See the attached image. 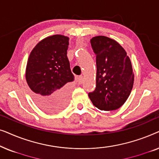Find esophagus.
I'll return each instance as SVG.
<instances>
[{
	"instance_id": "1",
	"label": "esophagus",
	"mask_w": 159,
	"mask_h": 159,
	"mask_svg": "<svg viewBox=\"0 0 159 159\" xmlns=\"http://www.w3.org/2000/svg\"><path fill=\"white\" fill-rule=\"evenodd\" d=\"M82 81H83V77L82 76H79V77H77V82L78 83L80 84H81L82 83Z\"/></svg>"
}]
</instances>
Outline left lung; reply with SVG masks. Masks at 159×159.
<instances>
[{"instance_id": "1", "label": "left lung", "mask_w": 159, "mask_h": 159, "mask_svg": "<svg viewBox=\"0 0 159 159\" xmlns=\"http://www.w3.org/2000/svg\"><path fill=\"white\" fill-rule=\"evenodd\" d=\"M96 56V88L88 96L101 111L120 108L129 96L134 83L131 61L116 40L106 36L90 40Z\"/></svg>"}]
</instances>
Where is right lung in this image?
Segmentation results:
<instances>
[{"label":"right lung","instance_id":"obj_1","mask_svg":"<svg viewBox=\"0 0 159 159\" xmlns=\"http://www.w3.org/2000/svg\"><path fill=\"white\" fill-rule=\"evenodd\" d=\"M69 40L61 34L47 37L28 58L26 80L34 103L45 111H59L68 103V82L75 79L66 56Z\"/></svg>","mask_w":159,"mask_h":159}]
</instances>
